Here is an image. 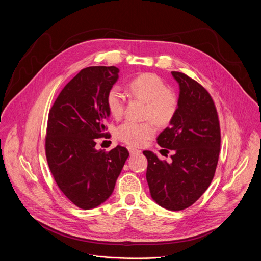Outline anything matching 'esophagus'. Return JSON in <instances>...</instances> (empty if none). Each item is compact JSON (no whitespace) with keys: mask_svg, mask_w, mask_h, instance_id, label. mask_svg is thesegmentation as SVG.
<instances>
[{"mask_svg":"<svg viewBox=\"0 0 261 261\" xmlns=\"http://www.w3.org/2000/svg\"><path fill=\"white\" fill-rule=\"evenodd\" d=\"M128 151H129V153H130L131 155H135V154H139V153H140V150H138V148L133 147V146H131V145L128 146Z\"/></svg>","mask_w":261,"mask_h":261,"instance_id":"obj_1","label":"esophagus"}]
</instances>
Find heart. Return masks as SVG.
Listing matches in <instances>:
<instances>
[{"label": "heart", "mask_w": 261, "mask_h": 261, "mask_svg": "<svg viewBox=\"0 0 261 261\" xmlns=\"http://www.w3.org/2000/svg\"><path fill=\"white\" fill-rule=\"evenodd\" d=\"M129 91L134 98L145 102L144 119L137 123L126 121L117 131V137L130 145H142L156 132V125L167 126L174 119L178 109L176 94L167 88L166 83L154 73H143L129 83ZM106 106L109 114L118 119L122 117L125 107V94L118 86L110 88L106 94Z\"/></svg>", "instance_id": "1"}]
</instances>
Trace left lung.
I'll return each mask as SVG.
<instances>
[{"instance_id": "left-lung-1", "label": "left lung", "mask_w": 261, "mask_h": 261, "mask_svg": "<svg viewBox=\"0 0 261 261\" xmlns=\"http://www.w3.org/2000/svg\"><path fill=\"white\" fill-rule=\"evenodd\" d=\"M179 85L178 109L157 137L160 146L172 151L171 162L144 151L146 180L152 198L170 211L189 207L211 185L218 164L221 131L210 93L185 73L172 71Z\"/></svg>"}]
</instances>
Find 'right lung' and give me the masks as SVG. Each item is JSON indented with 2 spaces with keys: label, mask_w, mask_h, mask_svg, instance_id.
Masks as SVG:
<instances>
[{
  "label": "right lung",
  "mask_w": 261,
  "mask_h": 261,
  "mask_svg": "<svg viewBox=\"0 0 261 261\" xmlns=\"http://www.w3.org/2000/svg\"><path fill=\"white\" fill-rule=\"evenodd\" d=\"M115 66L81 70L61 91L51 106L45 137L50 172L63 194L76 206L90 210L113 193L129 157L126 147L97 151V138L109 137L106 94L118 81Z\"/></svg>",
  "instance_id": "obj_1"
}]
</instances>
